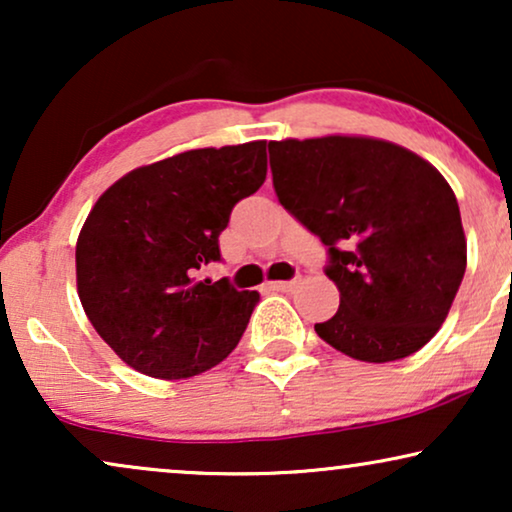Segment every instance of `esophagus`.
<instances>
[{
  "label": "esophagus",
  "mask_w": 512,
  "mask_h": 512,
  "mask_svg": "<svg viewBox=\"0 0 512 512\" xmlns=\"http://www.w3.org/2000/svg\"><path fill=\"white\" fill-rule=\"evenodd\" d=\"M298 284V279H289V282H270L272 291H291Z\"/></svg>",
  "instance_id": "1"
}]
</instances>
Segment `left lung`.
I'll return each instance as SVG.
<instances>
[{"label": "left lung", "mask_w": 512, "mask_h": 512, "mask_svg": "<svg viewBox=\"0 0 512 512\" xmlns=\"http://www.w3.org/2000/svg\"><path fill=\"white\" fill-rule=\"evenodd\" d=\"M282 207L328 249L340 310L314 331L368 363L422 349L450 312L466 272L452 188L403 146L370 137L270 142Z\"/></svg>", "instance_id": "obj_1"}]
</instances>
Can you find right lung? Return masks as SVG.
Returning <instances> with one entry per match:
<instances>
[{
  "mask_svg": "<svg viewBox=\"0 0 512 512\" xmlns=\"http://www.w3.org/2000/svg\"><path fill=\"white\" fill-rule=\"evenodd\" d=\"M265 172V142L195 149L137 167L90 209L76 242L79 298L130 368L184 380L237 347L261 296L195 272L221 261L230 212Z\"/></svg>",
  "mask_w": 512,
  "mask_h": 512,
  "instance_id": "obj_1",
  "label": "right lung"
}]
</instances>
